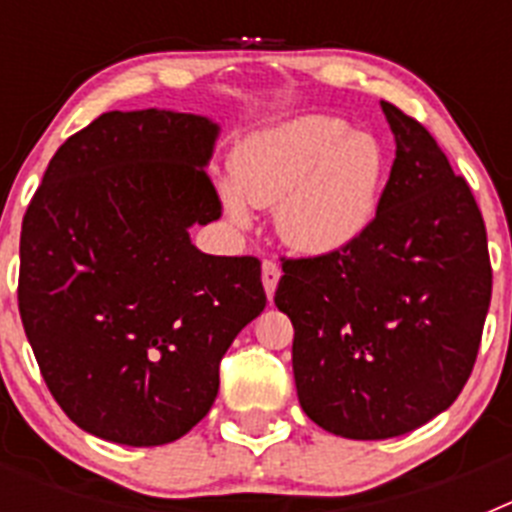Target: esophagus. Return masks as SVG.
Returning <instances> with one entry per match:
<instances>
[{
    "label": "esophagus",
    "mask_w": 512,
    "mask_h": 512,
    "mask_svg": "<svg viewBox=\"0 0 512 512\" xmlns=\"http://www.w3.org/2000/svg\"><path fill=\"white\" fill-rule=\"evenodd\" d=\"M279 279H282V269H279L277 261L266 259L264 266H261V282H264V289H266V297H274V292H277V284Z\"/></svg>",
    "instance_id": "34e87169"
}]
</instances>
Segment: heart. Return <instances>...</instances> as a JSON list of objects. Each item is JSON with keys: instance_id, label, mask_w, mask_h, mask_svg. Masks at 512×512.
<instances>
[{"instance_id": "b5f03b06", "label": "heart", "mask_w": 512, "mask_h": 512, "mask_svg": "<svg viewBox=\"0 0 512 512\" xmlns=\"http://www.w3.org/2000/svg\"><path fill=\"white\" fill-rule=\"evenodd\" d=\"M387 158L372 135L341 117L310 115L251 135L233 153L235 187L223 205L238 223L251 205L277 207V228L289 246L333 253L369 230L382 200Z\"/></svg>"}]
</instances>
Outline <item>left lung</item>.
<instances>
[{
    "mask_svg": "<svg viewBox=\"0 0 512 512\" xmlns=\"http://www.w3.org/2000/svg\"><path fill=\"white\" fill-rule=\"evenodd\" d=\"M395 164L359 241L282 259L274 302L312 423L356 441L402 436L449 408L477 361L492 297L487 230L464 176L415 117L382 102Z\"/></svg>",
    "mask_w": 512,
    "mask_h": 512,
    "instance_id": "left-lung-1",
    "label": "left lung"
}]
</instances>
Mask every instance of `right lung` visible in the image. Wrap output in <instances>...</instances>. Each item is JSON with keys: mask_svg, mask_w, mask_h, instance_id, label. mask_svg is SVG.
Instances as JSON below:
<instances>
[{"mask_svg": "<svg viewBox=\"0 0 512 512\" xmlns=\"http://www.w3.org/2000/svg\"><path fill=\"white\" fill-rule=\"evenodd\" d=\"M215 138L200 115L104 112L58 148L22 217V328L53 400L104 441L192 431L266 307L256 256L189 241L223 215L205 169Z\"/></svg>", "mask_w": 512, "mask_h": 512, "instance_id": "right-lung-1", "label": "right lung"}]
</instances>
